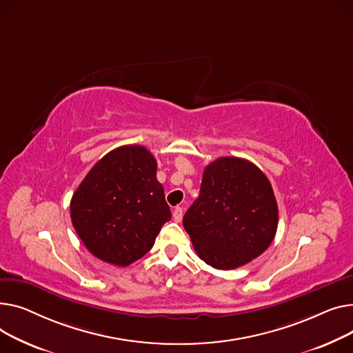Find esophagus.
<instances>
[{
	"label": "esophagus",
	"instance_id": "obj_1",
	"mask_svg": "<svg viewBox=\"0 0 353 353\" xmlns=\"http://www.w3.org/2000/svg\"><path fill=\"white\" fill-rule=\"evenodd\" d=\"M182 216H183V211H182V208L181 206H176V208L174 210V212H172V218H174V221L175 222H181L182 221Z\"/></svg>",
	"mask_w": 353,
	"mask_h": 353
}]
</instances>
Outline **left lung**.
<instances>
[{
  "label": "left lung",
  "mask_w": 353,
  "mask_h": 353,
  "mask_svg": "<svg viewBox=\"0 0 353 353\" xmlns=\"http://www.w3.org/2000/svg\"><path fill=\"white\" fill-rule=\"evenodd\" d=\"M182 223L205 263L222 271L246 265L266 251L276 234L272 185L250 161L218 158L205 168L199 196Z\"/></svg>",
  "instance_id": "obj_1"
}]
</instances>
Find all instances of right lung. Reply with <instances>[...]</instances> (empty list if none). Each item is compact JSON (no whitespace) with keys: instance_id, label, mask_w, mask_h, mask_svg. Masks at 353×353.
<instances>
[{"instance_id":"add662e5","label":"right lung","mask_w":353,"mask_h":353,"mask_svg":"<svg viewBox=\"0 0 353 353\" xmlns=\"http://www.w3.org/2000/svg\"><path fill=\"white\" fill-rule=\"evenodd\" d=\"M71 221L98 259L128 266L147 254L171 219L157 159L141 145H125L102 157L71 199Z\"/></svg>"}]
</instances>
